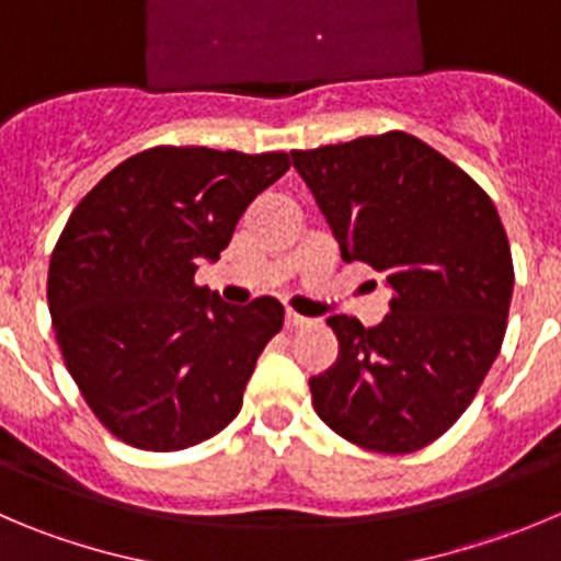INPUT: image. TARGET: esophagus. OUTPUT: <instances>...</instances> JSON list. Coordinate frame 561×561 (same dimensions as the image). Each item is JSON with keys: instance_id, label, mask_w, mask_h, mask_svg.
Returning <instances> with one entry per match:
<instances>
[{"instance_id": "esophagus-1", "label": "esophagus", "mask_w": 561, "mask_h": 561, "mask_svg": "<svg viewBox=\"0 0 561 561\" xmlns=\"http://www.w3.org/2000/svg\"><path fill=\"white\" fill-rule=\"evenodd\" d=\"M310 318H305V316H298V312H287L285 316V327L287 329H301V327H310Z\"/></svg>"}]
</instances>
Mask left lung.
<instances>
[{"instance_id":"obj_1","label":"left lung","mask_w":561,"mask_h":561,"mask_svg":"<svg viewBox=\"0 0 561 561\" xmlns=\"http://www.w3.org/2000/svg\"><path fill=\"white\" fill-rule=\"evenodd\" d=\"M345 263L390 285L385 321L332 316L337 359L312 376V407L379 454L426 448L459 421L504 343L512 251L493 198L415 135L290 151Z\"/></svg>"}]
</instances>
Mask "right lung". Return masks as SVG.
Returning a JSON list of instances; mask_svg holds the SVG:
<instances>
[{
	"label": "right lung",
	"mask_w": 561,
	"mask_h": 561,
	"mask_svg": "<svg viewBox=\"0 0 561 561\" xmlns=\"http://www.w3.org/2000/svg\"><path fill=\"white\" fill-rule=\"evenodd\" d=\"M287 169L285 151L151 146L68 216L46 282L51 327L85 404L127 446L182 451L240 412L285 307H232L193 276Z\"/></svg>",
	"instance_id": "add662e5"
}]
</instances>
